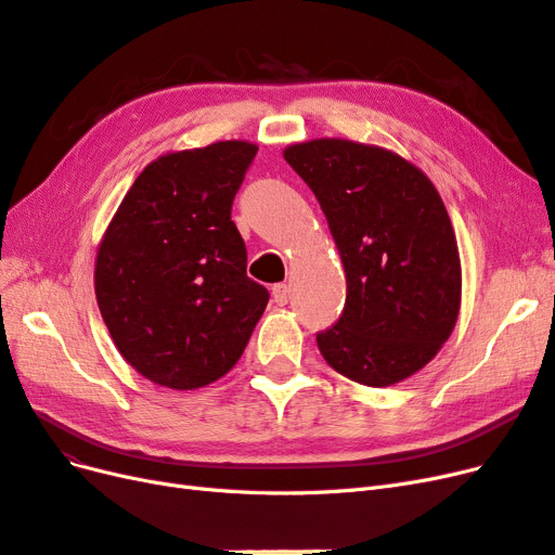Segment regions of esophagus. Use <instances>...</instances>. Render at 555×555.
Masks as SVG:
<instances>
[{"label":"esophagus","mask_w":555,"mask_h":555,"mask_svg":"<svg viewBox=\"0 0 555 555\" xmlns=\"http://www.w3.org/2000/svg\"><path fill=\"white\" fill-rule=\"evenodd\" d=\"M272 297L279 307H283V304H288V299H291V288L285 283H276L272 288Z\"/></svg>","instance_id":"obj_1"}]
</instances>
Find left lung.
<instances>
[{"instance_id":"1","label":"left lung","mask_w":555,"mask_h":555,"mask_svg":"<svg viewBox=\"0 0 555 555\" xmlns=\"http://www.w3.org/2000/svg\"><path fill=\"white\" fill-rule=\"evenodd\" d=\"M323 207L346 270V304L315 334L346 378L387 387L434 360L461 304V260L428 177L399 154L341 138L283 152Z\"/></svg>"}]
</instances>
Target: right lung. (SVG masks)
<instances>
[{
	"mask_svg": "<svg viewBox=\"0 0 555 555\" xmlns=\"http://www.w3.org/2000/svg\"><path fill=\"white\" fill-rule=\"evenodd\" d=\"M258 147L166 154L142 170L105 230L96 301L117 350L147 380L195 389L237 364L270 301L246 276L232 201Z\"/></svg>",
	"mask_w": 555,
	"mask_h": 555,
	"instance_id": "right-lung-1",
	"label": "right lung"
}]
</instances>
